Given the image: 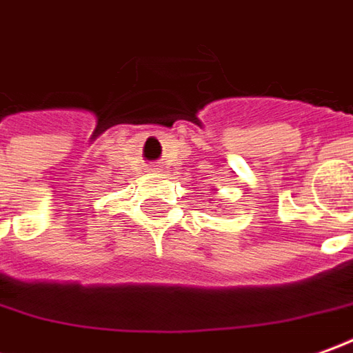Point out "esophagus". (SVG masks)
Segmentation results:
<instances>
[{"mask_svg":"<svg viewBox=\"0 0 353 353\" xmlns=\"http://www.w3.org/2000/svg\"><path fill=\"white\" fill-rule=\"evenodd\" d=\"M150 171H152V172H159V167H157V165H155V167H152V169H150Z\"/></svg>","mask_w":353,"mask_h":353,"instance_id":"1","label":"esophagus"}]
</instances>
